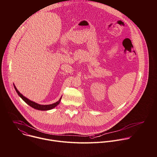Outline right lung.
Returning <instances> with one entry per match:
<instances>
[{
  "mask_svg": "<svg viewBox=\"0 0 157 157\" xmlns=\"http://www.w3.org/2000/svg\"><path fill=\"white\" fill-rule=\"evenodd\" d=\"M13 86H14V88H15V91H16V92L17 93V94H18V96H19L22 99H23L28 105H29L30 107H33V108H34V109H37V110H48L52 109H53L54 107H55L56 105H58L59 104L60 101H61V97L60 98V99H59L58 101H57V102H56L55 103H53V104H49V105H41V104H37V103H36V102H33V101H32L29 100V99H27V98L24 97L23 95H22V94L17 90V89L16 88V87L15 86V85H13Z\"/></svg>",
  "mask_w": 157,
  "mask_h": 157,
  "instance_id": "obj_1",
  "label": "right lung"
}]
</instances>
